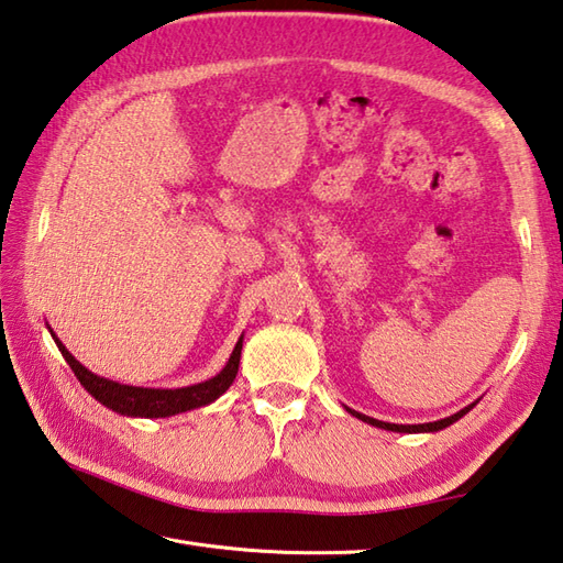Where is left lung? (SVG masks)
Segmentation results:
<instances>
[{"instance_id": "8db88e82", "label": "left lung", "mask_w": 563, "mask_h": 563, "mask_svg": "<svg viewBox=\"0 0 563 563\" xmlns=\"http://www.w3.org/2000/svg\"><path fill=\"white\" fill-rule=\"evenodd\" d=\"M474 406H476V404L462 408V410L454 412V416H450V418H442V420H438V422H422V426H396V422H384V420H374V418H369V416H362V412L352 410V408H347V410L352 412L354 418H360L362 422H369V426L382 428V430H391V432H438V430H444L446 426H452V422H456L462 416H466V412L472 410Z\"/></svg>"}]
</instances>
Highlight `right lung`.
I'll return each mask as SVG.
<instances>
[{"mask_svg":"<svg viewBox=\"0 0 563 563\" xmlns=\"http://www.w3.org/2000/svg\"><path fill=\"white\" fill-rule=\"evenodd\" d=\"M51 335L55 340L57 350L63 352L65 362L70 364V369L79 378V384H82L101 406H107L129 418H169V416H177V412H187V410L213 404L218 396H223L228 388H231L233 378L238 374L240 350H243V338H240L235 342L231 360H228L223 369L213 378H209V382L185 386V388H143V386H125L119 382H111V378L91 374L87 366L79 364L73 354L67 352V347L55 338L53 330Z\"/></svg>","mask_w":563,"mask_h":563,"instance_id":"obj_1","label":"right lung"}]
</instances>
